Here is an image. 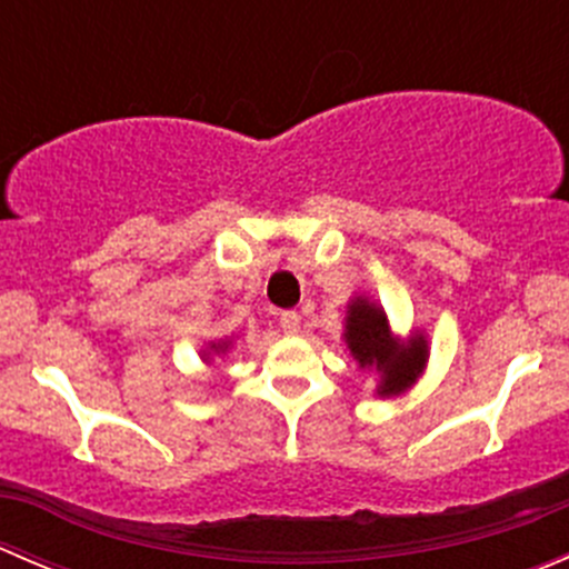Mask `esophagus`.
<instances>
[{
    "instance_id": "1",
    "label": "esophagus",
    "mask_w": 569,
    "mask_h": 569,
    "mask_svg": "<svg viewBox=\"0 0 569 569\" xmlns=\"http://www.w3.org/2000/svg\"><path fill=\"white\" fill-rule=\"evenodd\" d=\"M280 327H283L286 332H300V313L283 311L280 313Z\"/></svg>"
}]
</instances>
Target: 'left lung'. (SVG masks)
<instances>
[{
    "label": "left lung",
    "instance_id": "1",
    "mask_svg": "<svg viewBox=\"0 0 569 569\" xmlns=\"http://www.w3.org/2000/svg\"><path fill=\"white\" fill-rule=\"evenodd\" d=\"M343 341L360 369H375L380 375L377 396L405 393L421 377L429 358L427 338L421 332H412L401 343L391 332L386 311L363 295L349 302Z\"/></svg>",
    "mask_w": 569,
    "mask_h": 569
}]
</instances>
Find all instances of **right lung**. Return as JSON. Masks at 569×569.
<instances>
[{
    "label": "right lung",
    "mask_w": 569,
    "mask_h": 569,
    "mask_svg": "<svg viewBox=\"0 0 569 569\" xmlns=\"http://www.w3.org/2000/svg\"><path fill=\"white\" fill-rule=\"evenodd\" d=\"M228 347H231V338H222V341H211L209 343V352H203V358L209 360L211 355H226Z\"/></svg>",
    "instance_id": "add662e5"
}]
</instances>
